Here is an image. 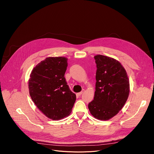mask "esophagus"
Wrapping results in <instances>:
<instances>
[{
    "mask_svg": "<svg viewBox=\"0 0 154 154\" xmlns=\"http://www.w3.org/2000/svg\"><path fill=\"white\" fill-rule=\"evenodd\" d=\"M84 92H85V90H82V91L81 92H80V93H77V95H78V96H81V95H82Z\"/></svg>",
    "mask_w": 154,
    "mask_h": 154,
    "instance_id": "1",
    "label": "esophagus"
}]
</instances>
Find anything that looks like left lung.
Returning a JSON list of instances; mask_svg holds the SVG:
<instances>
[{
    "label": "left lung",
    "instance_id": "obj_1",
    "mask_svg": "<svg viewBox=\"0 0 154 154\" xmlns=\"http://www.w3.org/2000/svg\"><path fill=\"white\" fill-rule=\"evenodd\" d=\"M94 59L96 91L88 108L95 118L106 121L116 115L125 105L130 92L129 80L118 60L102 55L94 56Z\"/></svg>",
    "mask_w": 154,
    "mask_h": 154
}]
</instances>
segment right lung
<instances>
[{"label":"right lung","instance_id":"1","mask_svg":"<svg viewBox=\"0 0 154 154\" xmlns=\"http://www.w3.org/2000/svg\"><path fill=\"white\" fill-rule=\"evenodd\" d=\"M67 61L68 58L63 57H48L39 63L30 75V96L39 110L52 120L69 116L76 100L64 78Z\"/></svg>","mask_w":154,"mask_h":154}]
</instances>
